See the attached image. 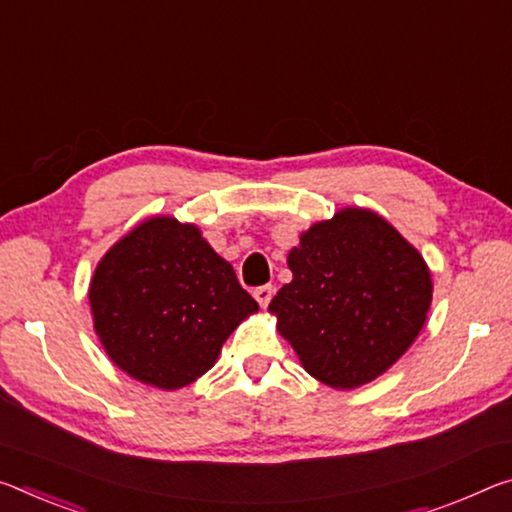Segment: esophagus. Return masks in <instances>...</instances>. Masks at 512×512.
Listing matches in <instances>:
<instances>
[{
	"instance_id": "esophagus-1",
	"label": "esophagus",
	"mask_w": 512,
	"mask_h": 512,
	"mask_svg": "<svg viewBox=\"0 0 512 512\" xmlns=\"http://www.w3.org/2000/svg\"><path fill=\"white\" fill-rule=\"evenodd\" d=\"M273 294H275V287L273 285H262V287H257L255 289V300L262 307H266L271 303V298H273Z\"/></svg>"
}]
</instances>
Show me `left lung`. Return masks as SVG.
Segmentation results:
<instances>
[{
  "label": "left lung",
  "instance_id": "8db88e82",
  "mask_svg": "<svg viewBox=\"0 0 512 512\" xmlns=\"http://www.w3.org/2000/svg\"><path fill=\"white\" fill-rule=\"evenodd\" d=\"M294 280L269 310L305 371L337 389L371 383L408 351L433 300L431 271L383 216L346 207L289 250Z\"/></svg>",
  "mask_w": 512,
  "mask_h": 512
}]
</instances>
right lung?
Segmentation results:
<instances>
[{
	"label": "right lung",
	"mask_w": 512,
	"mask_h": 512,
	"mask_svg": "<svg viewBox=\"0 0 512 512\" xmlns=\"http://www.w3.org/2000/svg\"><path fill=\"white\" fill-rule=\"evenodd\" d=\"M95 332L129 376L180 389L214 367L255 298L196 225L154 216L100 259L88 289Z\"/></svg>",
	"instance_id": "add662e5"
}]
</instances>
